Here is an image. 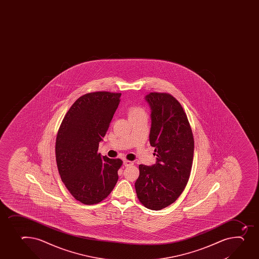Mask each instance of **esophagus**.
Instances as JSON below:
<instances>
[{"instance_id": "esophagus-1", "label": "esophagus", "mask_w": 259, "mask_h": 259, "mask_svg": "<svg viewBox=\"0 0 259 259\" xmlns=\"http://www.w3.org/2000/svg\"><path fill=\"white\" fill-rule=\"evenodd\" d=\"M123 164H124L125 167L131 166V165H134V162L129 161V160H125H125L123 161Z\"/></svg>"}]
</instances>
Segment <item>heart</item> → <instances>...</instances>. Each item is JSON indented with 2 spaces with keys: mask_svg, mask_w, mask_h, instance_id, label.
Wrapping results in <instances>:
<instances>
[{
  "mask_svg": "<svg viewBox=\"0 0 259 259\" xmlns=\"http://www.w3.org/2000/svg\"><path fill=\"white\" fill-rule=\"evenodd\" d=\"M141 114H145V111L143 108L139 107V106H132L128 110L129 117L136 116V115H141Z\"/></svg>",
  "mask_w": 259,
  "mask_h": 259,
  "instance_id": "obj_1",
  "label": "heart"
}]
</instances>
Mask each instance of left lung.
I'll return each instance as SVG.
<instances>
[{"mask_svg": "<svg viewBox=\"0 0 259 259\" xmlns=\"http://www.w3.org/2000/svg\"><path fill=\"white\" fill-rule=\"evenodd\" d=\"M145 100L151 109L149 143L154 147L156 163L139 165L135 188L142 204L160 210L173 203L187 186L194 139L183 108L172 95L150 93Z\"/></svg>", "mask_w": 259, "mask_h": 259, "instance_id": "1", "label": "left lung"}]
</instances>
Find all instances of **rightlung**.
I'll return each instance as SVG.
<instances>
[{
  "label": "right lung",
  "mask_w": 259,
  "mask_h": 259,
  "mask_svg": "<svg viewBox=\"0 0 259 259\" xmlns=\"http://www.w3.org/2000/svg\"><path fill=\"white\" fill-rule=\"evenodd\" d=\"M121 94L95 92L78 98L60 125L56 159L62 181L75 199L95 204L108 197L118 181L120 159L98 154Z\"/></svg>",
  "instance_id": "add662e5"
}]
</instances>
